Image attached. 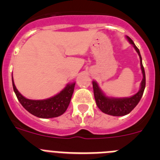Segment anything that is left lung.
Wrapping results in <instances>:
<instances>
[{
  "mask_svg": "<svg viewBox=\"0 0 160 160\" xmlns=\"http://www.w3.org/2000/svg\"><path fill=\"white\" fill-rule=\"evenodd\" d=\"M128 42L134 46L135 49L138 53L139 58H140L141 70L142 73V80L141 82L140 89L138 92L133 96L129 98H113L107 97L99 88L98 83L95 81H93V89H94V98H95L96 104L98 107L105 114L113 115V116H123L129 114L133 109L135 108L140 101L141 98L143 94L144 89L146 86V77H145V71L142 63V58H141L139 49L137 48L135 43L133 42L131 38L127 36Z\"/></svg>",
  "mask_w": 160,
  "mask_h": 160,
  "instance_id": "left-lung-1",
  "label": "left lung"
}]
</instances>
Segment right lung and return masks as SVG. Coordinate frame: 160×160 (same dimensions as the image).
Here are the masks:
<instances>
[{
	"label": "right lung",
	"instance_id": "add662e5",
	"mask_svg": "<svg viewBox=\"0 0 160 160\" xmlns=\"http://www.w3.org/2000/svg\"><path fill=\"white\" fill-rule=\"evenodd\" d=\"M12 82L14 92L22 107L34 116L42 118H55L64 114L69 107L75 86V82L69 83L60 93L53 97L43 100H32L21 94L15 87L13 78H12Z\"/></svg>",
	"mask_w": 160,
	"mask_h": 160
}]
</instances>
